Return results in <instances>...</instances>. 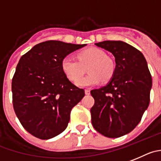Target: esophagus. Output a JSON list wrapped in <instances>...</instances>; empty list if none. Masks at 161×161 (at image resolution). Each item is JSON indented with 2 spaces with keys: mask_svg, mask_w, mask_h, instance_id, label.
I'll return each instance as SVG.
<instances>
[{
  "mask_svg": "<svg viewBox=\"0 0 161 161\" xmlns=\"http://www.w3.org/2000/svg\"><path fill=\"white\" fill-rule=\"evenodd\" d=\"M85 94H86V95H89V94H91V91H90V90H88V89L85 90Z\"/></svg>",
  "mask_w": 161,
  "mask_h": 161,
  "instance_id": "esophagus-1",
  "label": "esophagus"
}]
</instances>
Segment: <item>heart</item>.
<instances>
[{
    "instance_id": "heart-1",
    "label": "heart",
    "mask_w": 161,
    "mask_h": 161,
    "mask_svg": "<svg viewBox=\"0 0 161 161\" xmlns=\"http://www.w3.org/2000/svg\"><path fill=\"white\" fill-rule=\"evenodd\" d=\"M78 59L66 56L62 60V69L70 80L75 82L85 71L88 65L89 74L76 82L79 86H90L100 81H107L112 78L115 70L114 63L106 57V53L97 47H90L79 52Z\"/></svg>"
}]
</instances>
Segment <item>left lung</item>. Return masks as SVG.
Here are the masks:
<instances>
[{
  "label": "left lung",
  "mask_w": 161,
  "mask_h": 161,
  "mask_svg": "<svg viewBox=\"0 0 161 161\" xmlns=\"http://www.w3.org/2000/svg\"><path fill=\"white\" fill-rule=\"evenodd\" d=\"M96 46L111 52L115 70L105 86L92 90L94 105L91 121L98 133L117 138L130 133L142 120L148 108L152 76L143 54L123 41H106Z\"/></svg>",
  "instance_id": "obj_1"
}]
</instances>
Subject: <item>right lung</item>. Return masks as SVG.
I'll return each mask as SVG.
<instances>
[{
  "label": "right lung",
  "mask_w": 161,
  "mask_h": 161,
  "mask_svg": "<svg viewBox=\"0 0 161 161\" xmlns=\"http://www.w3.org/2000/svg\"><path fill=\"white\" fill-rule=\"evenodd\" d=\"M86 44L48 40L22 55L12 82L14 111L24 128L47 140L64 132L70 111L85 95L62 69V60Z\"/></svg>",
  "instance_id": "obj_1"
}]
</instances>
